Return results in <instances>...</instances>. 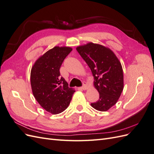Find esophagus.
Masks as SVG:
<instances>
[{"mask_svg":"<svg viewBox=\"0 0 154 154\" xmlns=\"http://www.w3.org/2000/svg\"><path fill=\"white\" fill-rule=\"evenodd\" d=\"M80 88L82 90H86L87 88V84L86 82H83V86L80 87Z\"/></svg>","mask_w":154,"mask_h":154,"instance_id":"1","label":"esophagus"}]
</instances>
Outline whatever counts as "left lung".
<instances>
[{
  "label": "left lung",
  "mask_w": 154,
  "mask_h": 154,
  "mask_svg": "<svg viewBox=\"0 0 154 154\" xmlns=\"http://www.w3.org/2000/svg\"><path fill=\"white\" fill-rule=\"evenodd\" d=\"M76 50L91 69L100 94L99 100L91 106L99 111L108 110L117 103L123 90L122 64L112 51L103 45L90 42Z\"/></svg>",
  "instance_id": "1"
}]
</instances>
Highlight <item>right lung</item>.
<instances>
[{"mask_svg":"<svg viewBox=\"0 0 154 154\" xmlns=\"http://www.w3.org/2000/svg\"><path fill=\"white\" fill-rule=\"evenodd\" d=\"M69 47L56 46L35 62L31 71V85L35 99L43 109L53 114L66 110L75 91L60 76V69L71 52Z\"/></svg>","mask_w":154,"mask_h":154,"instance_id":"right-lung-1","label":"right lung"}]
</instances>
